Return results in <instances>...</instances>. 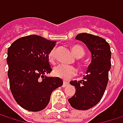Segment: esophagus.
I'll list each match as a JSON object with an SVG mask.
<instances>
[{"label":"esophagus","mask_w":123,"mask_h":123,"mask_svg":"<svg viewBox=\"0 0 123 123\" xmlns=\"http://www.w3.org/2000/svg\"><path fill=\"white\" fill-rule=\"evenodd\" d=\"M68 86V83L67 82L64 81V82H63V84H62V87H66V86Z\"/></svg>","instance_id":"34e87169"}]
</instances>
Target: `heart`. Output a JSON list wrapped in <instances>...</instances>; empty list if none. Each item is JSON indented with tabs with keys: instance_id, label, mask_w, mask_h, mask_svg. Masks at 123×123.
Masks as SVG:
<instances>
[{
	"instance_id": "obj_1",
	"label": "heart",
	"mask_w": 123,
	"mask_h": 123,
	"mask_svg": "<svg viewBox=\"0 0 123 123\" xmlns=\"http://www.w3.org/2000/svg\"><path fill=\"white\" fill-rule=\"evenodd\" d=\"M72 51L75 57L82 58L85 55L84 49L79 45H75L72 47ZM48 60L51 62L55 61V48H52L48 53ZM77 69L72 65H67L60 64L55 66L53 69V73L56 77L61 78L64 80H69L77 74Z\"/></svg>"
}]
</instances>
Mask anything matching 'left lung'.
<instances>
[{
  "label": "left lung",
  "instance_id": "left-lung-1",
  "mask_svg": "<svg viewBox=\"0 0 123 123\" xmlns=\"http://www.w3.org/2000/svg\"><path fill=\"white\" fill-rule=\"evenodd\" d=\"M75 38L87 45L92 54V61L83 80L70 82L76 91L68 102L76 110L86 111L96 105L105 91L111 67V48L104 38L90 33L78 34Z\"/></svg>",
  "mask_w": 123,
  "mask_h": 123
}]
</instances>
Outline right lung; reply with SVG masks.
<instances>
[{
    "instance_id": "obj_1",
    "label": "right lung",
    "mask_w": 123,
    "mask_h": 123,
    "mask_svg": "<svg viewBox=\"0 0 123 123\" xmlns=\"http://www.w3.org/2000/svg\"><path fill=\"white\" fill-rule=\"evenodd\" d=\"M55 43L31 35L17 39L8 48L11 91L17 103L27 111L37 112L45 108L52 92L63 84L61 78L44 76L52 71L48 55Z\"/></svg>"
}]
</instances>
